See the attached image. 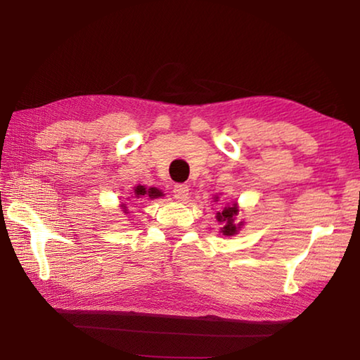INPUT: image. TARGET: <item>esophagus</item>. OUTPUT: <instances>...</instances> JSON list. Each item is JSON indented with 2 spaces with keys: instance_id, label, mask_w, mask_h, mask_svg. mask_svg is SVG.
Returning a JSON list of instances; mask_svg holds the SVG:
<instances>
[{
  "instance_id": "34e87169",
  "label": "esophagus",
  "mask_w": 360,
  "mask_h": 360,
  "mask_svg": "<svg viewBox=\"0 0 360 360\" xmlns=\"http://www.w3.org/2000/svg\"><path fill=\"white\" fill-rule=\"evenodd\" d=\"M173 193H174V198L178 200V202H186L187 197H188V186L187 184L174 186Z\"/></svg>"
}]
</instances>
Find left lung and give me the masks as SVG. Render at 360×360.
Returning <instances> with one entry per match:
<instances>
[{
  "label": "left lung",
  "instance_id": "8db88e82",
  "mask_svg": "<svg viewBox=\"0 0 360 360\" xmlns=\"http://www.w3.org/2000/svg\"><path fill=\"white\" fill-rule=\"evenodd\" d=\"M214 202H219V195H214ZM240 216V206L236 202L227 203L224 208L216 212L217 222L221 224V229H219V233L224 236H233L238 235L240 230L245 225V221H238Z\"/></svg>",
  "mask_w": 360,
  "mask_h": 360
}]
</instances>
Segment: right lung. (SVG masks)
<instances>
[{
    "instance_id": "1",
    "label": "right lung",
    "mask_w": 360,
    "mask_h": 360,
    "mask_svg": "<svg viewBox=\"0 0 360 360\" xmlns=\"http://www.w3.org/2000/svg\"><path fill=\"white\" fill-rule=\"evenodd\" d=\"M131 195H133L131 198H138V200H155V198L165 197V193H163L160 188H157V187H146V186H141V184H138V186L133 187ZM120 208L127 214V205L122 203Z\"/></svg>"
}]
</instances>
